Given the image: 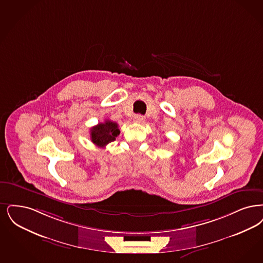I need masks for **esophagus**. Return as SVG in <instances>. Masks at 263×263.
I'll return each instance as SVG.
<instances>
[{"mask_svg":"<svg viewBox=\"0 0 263 263\" xmlns=\"http://www.w3.org/2000/svg\"><path fill=\"white\" fill-rule=\"evenodd\" d=\"M134 121L136 123H143L145 121V117L141 116V115H136V116H134Z\"/></svg>","mask_w":263,"mask_h":263,"instance_id":"esophagus-1","label":"esophagus"}]
</instances>
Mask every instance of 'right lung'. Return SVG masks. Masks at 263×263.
Masks as SVG:
<instances>
[{
	"label": "right lung",
	"mask_w": 263,
	"mask_h": 263,
	"mask_svg": "<svg viewBox=\"0 0 263 263\" xmlns=\"http://www.w3.org/2000/svg\"><path fill=\"white\" fill-rule=\"evenodd\" d=\"M119 133L120 130L118 129L117 123L110 120H105L104 123H99L91 128L90 137L96 146L105 147L107 144L114 142Z\"/></svg>",
	"instance_id": "obj_1"
}]
</instances>
